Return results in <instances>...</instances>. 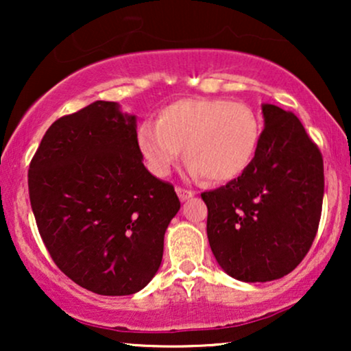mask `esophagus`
I'll list each match as a JSON object with an SVG mask.
<instances>
[{
    "mask_svg": "<svg viewBox=\"0 0 351 351\" xmlns=\"http://www.w3.org/2000/svg\"><path fill=\"white\" fill-rule=\"evenodd\" d=\"M176 191H177V195H179V198H180L182 201L189 199V198H191V196L195 195V191H191V190H186V189H184V186H177Z\"/></svg>",
    "mask_w": 351,
    "mask_h": 351,
    "instance_id": "esophagus-1",
    "label": "esophagus"
}]
</instances>
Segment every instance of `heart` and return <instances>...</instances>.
<instances>
[{"instance_id": "obj_1", "label": "heart", "mask_w": 351, "mask_h": 351, "mask_svg": "<svg viewBox=\"0 0 351 351\" xmlns=\"http://www.w3.org/2000/svg\"><path fill=\"white\" fill-rule=\"evenodd\" d=\"M261 138L256 113L243 102L180 99L138 129V148L158 177L169 174L184 147L189 171L209 182L237 179L252 161Z\"/></svg>"}]
</instances>
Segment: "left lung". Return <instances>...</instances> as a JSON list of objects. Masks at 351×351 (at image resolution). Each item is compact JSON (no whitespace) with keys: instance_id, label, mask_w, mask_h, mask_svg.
<instances>
[{"instance_id":"1","label":"left lung","mask_w":351,"mask_h":351,"mask_svg":"<svg viewBox=\"0 0 351 351\" xmlns=\"http://www.w3.org/2000/svg\"><path fill=\"white\" fill-rule=\"evenodd\" d=\"M256 155L237 179L204 191L208 238L225 273L246 282L280 280L304 261L324 195L319 148L292 112L263 105Z\"/></svg>"}]
</instances>
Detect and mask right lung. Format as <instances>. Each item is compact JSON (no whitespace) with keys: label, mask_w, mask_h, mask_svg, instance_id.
<instances>
[{"label":"right lung","mask_w":351,"mask_h":351,"mask_svg":"<svg viewBox=\"0 0 351 351\" xmlns=\"http://www.w3.org/2000/svg\"><path fill=\"white\" fill-rule=\"evenodd\" d=\"M136 117L97 102L51 124L32 158L28 195L60 271L100 295H129L160 268L180 209L174 185L142 162Z\"/></svg>","instance_id":"obj_1"}]
</instances>
